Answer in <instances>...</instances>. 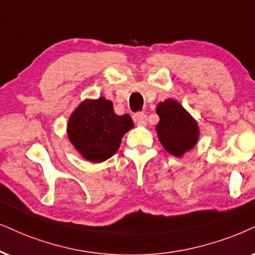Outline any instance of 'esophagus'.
I'll return each mask as SVG.
<instances>
[{"instance_id":"34e87169","label":"esophagus","mask_w":255,"mask_h":255,"mask_svg":"<svg viewBox=\"0 0 255 255\" xmlns=\"http://www.w3.org/2000/svg\"><path fill=\"white\" fill-rule=\"evenodd\" d=\"M133 120L135 124H137V125H146L147 124V115L144 114L143 112L135 113V114L133 115Z\"/></svg>"}]
</instances>
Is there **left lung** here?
<instances>
[{
  "label": "left lung",
  "mask_w": 255,
  "mask_h": 255,
  "mask_svg": "<svg viewBox=\"0 0 255 255\" xmlns=\"http://www.w3.org/2000/svg\"><path fill=\"white\" fill-rule=\"evenodd\" d=\"M160 121L155 130L159 141L169 154L181 157L198 143L200 129L195 119L176 100L167 99L156 107Z\"/></svg>",
  "instance_id": "obj_1"
}]
</instances>
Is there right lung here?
I'll return each instance as SVG.
<instances>
[{
  "label": "right lung",
  "instance_id": "1",
  "mask_svg": "<svg viewBox=\"0 0 255 255\" xmlns=\"http://www.w3.org/2000/svg\"><path fill=\"white\" fill-rule=\"evenodd\" d=\"M133 127L129 115L115 114L112 101L86 99L69 117L67 134L83 159L100 163L117 153L124 135Z\"/></svg>",
  "mask_w": 255,
  "mask_h": 255
}]
</instances>
